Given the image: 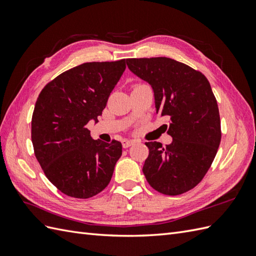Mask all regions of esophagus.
I'll return each mask as SVG.
<instances>
[{"instance_id":"esophagus-1","label":"esophagus","mask_w":256,"mask_h":256,"mask_svg":"<svg viewBox=\"0 0 256 256\" xmlns=\"http://www.w3.org/2000/svg\"><path fill=\"white\" fill-rule=\"evenodd\" d=\"M134 143L135 142H134V140H122V145H123L124 148H128L130 146H132Z\"/></svg>"}]
</instances>
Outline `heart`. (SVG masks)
Returning <instances> with one entry per match:
<instances>
[{
  "mask_svg": "<svg viewBox=\"0 0 256 256\" xmlns=\"http://www.w3.org/2000/svg\"><path fill=\"white\" fill-rule=\"evenodd\" d=\"M138 86H140V84H138Z\"/></svg>",
  "mask_w": 256,
  "mask_h": 256,
  "instance_id": "b5f03b06",
  "label": "heart"
}]
</instances>
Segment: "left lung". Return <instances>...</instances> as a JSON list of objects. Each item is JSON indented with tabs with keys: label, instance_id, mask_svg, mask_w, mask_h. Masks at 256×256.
<instances>
[{
	"label": "left lung",
	"instance_id": "left-lung-1",
	"mask_svg": "<svg viewBox=\"0 0 256 256\" xmlns=\"http://www.w3.org/2000/svg\"><path fill=\"white\" fill-rule=\"evenodd\" d=\"M126 64L154 91L156 113L170 144L146 142L150 150L143 172L158 192L176 196L202 180L221 140L218 103L208 79L182 62L166 57L126 59Z\"/></svg>",
	"mask_w": 256,
	"mask_h": 256
}]
</instances>
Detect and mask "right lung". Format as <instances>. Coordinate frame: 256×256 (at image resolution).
I'll return each instance as SVG.
<instances>
[{"label": "right lung", "instance_id": "1", "mask_svg": "<svg viewBox=\"0 0 256 256\" xmlns=\"http://www.w3.org/2000/svg\"><path fill=\"white\" fill-rule=\"evenodd\" d=\"M125 68V59L84 62L59 74L38 96L32 118L35 156L50 182L70 197L101 192L122 155L118 140H94L86 125L99 122Z\"/></svg>", "mask_w": 256, "mask_h": 256}]
</instances>
